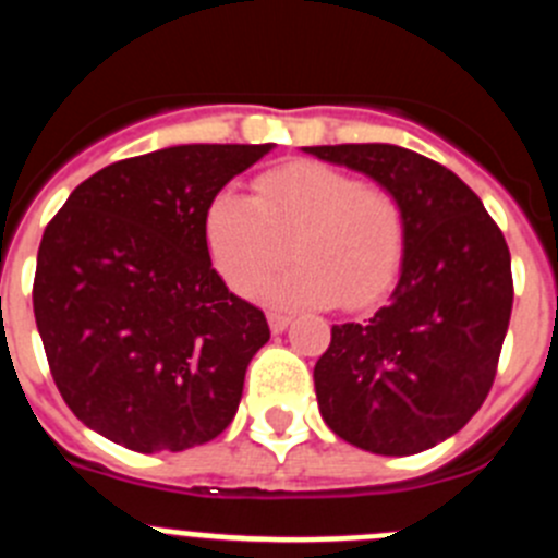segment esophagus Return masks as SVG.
Listing matches in <instances>:
<instances>
[{"label": "esophagus", "mask_w": 558, "mask_h": 558, "mask_svg": "<svg viewBox=\"0 0 558 558\" xmlns=\"http://www.w3.org/2000/svg\"><path fill=\"white\" fill-rule=\"evenodd\" d=\"M288 324H290V315L279 313V310H270V313H268V327H270V332H274V335L284 332V329H288Z\"/></svg>", "instance_id": "esophagus-1"}]
</instances>
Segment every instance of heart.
Segmentation results:
<instances>
[{"instance_id":"obj_1","label":"heart","mask_w":558,"mask_h":558,"mask_svg":"<svg viewBox=\"0 0 558 558\" xmlns=\"http://www.w3.org/2000/svg\"><path fill=\"white\" fill-rule=\"evenodd\" d=\"M405 211L391 192L324 161H290L263 172L254 198L220 190L206 209V245L234 293L251 295L295 259L268 295L290 307L347 310L374 304L405 259Z\"/></svg>"}]
</instances>
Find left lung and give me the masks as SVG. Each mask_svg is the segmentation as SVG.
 <instances>
[{"mask_svg": "<svg viewBox=\"0 0 558 558\" xmlns=\"http://www.w3.org/2000/svg\"><path fill=\"white\" fill-rule=\"evenodd\" d=\"M366 172L405 211V259L391 302L332 327L315 397L335 436L377 456L450 438L483 405L509 329L514 282L500 226L438 161L397 145L304 147Z\"/></svg>", "mask_w": 558, "mask_h": 558, "instance_id": "left-lung-1", "label": "left lung"}]
</instances>
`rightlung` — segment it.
<instances>
[{"label": "right lung", "instance_id": "obj_1", "mask_svg": "<svg viewBox=\"0 0 558 558\" xmlns=\"http://www.w3.org/2000/svg\"><path fill=\"white\" fill-rule=\"evenodd\" d=\"M274 145H179L83 181L38 245L33 313L69 411L113 445L181 452L226 430L265 313L211 268V198Z\"/></svg>", "mask_w": 558, "mask_h": 558}]
</instances>
